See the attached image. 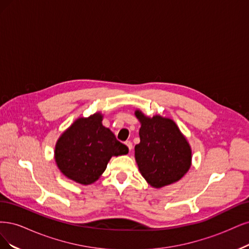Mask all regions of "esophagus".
<instances>
[{"mask_svg":"<svg viewBox=\"0 0 249 249\" xmlns=\"http://www.w3.org/2000/svg\"><path fill=\"white\" fill-rule=\"evenodd\" d=\"M125 145L127 146V148L129 149V150H131L132 149V142H129V141H127L126 142H125Z\"/></svg>","mask_w":249,"mask_h":249,"instance_id":"1","label":"esophagus"}]
</instances>
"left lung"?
Here are the masks:
<instances>
[{
  "label": "left lung",
  "mask_w": 249,
  "mask_h": 249,
  "mask_svg": "<svg viewBox=\"0 0 249 249\" xmlns=\"http://www.w3.org/2000/svg\"><path fill=\"white\" fill-rule=\"evenodd\" d=\"M134 115L141 123L134 157L142 177L154 188L181 180L191 166L192 151L178 125L160 115L148 117L141 109Z\"/></svg>",
  "instance_id": "obj_1"
}]
</instances>
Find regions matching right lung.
I'll return each mask as SVG.
<instances>
[{"mask_svg":"<svg viewBox=\"0 0 249 249\" xmlns=\"http://www.w3.org/2000/svg\"><path fill=\"white\" fill-rule=\"evenodd\" d=\"M100 111L79 117L55 142L54 160L60 172L82 185L97 181L113 156L126 155L128 148L102 125Z\"/></svg>","mask_w":249,"mask_h":249,"instance_id":"right-lung-1","label":"right lung"}]
</instances>
